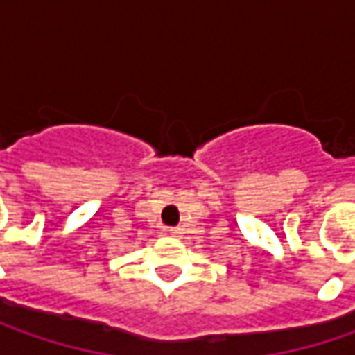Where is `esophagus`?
<instances>
[{"label":"esophagus","mask_w":355,"mask_h":355,"mask_svg":"<svg viewBox=\"0 0 355 355\" xmlns=\"http://www.w3.org/2000/svg\"><path fill=\"white\" fill-rule=\"evenodd\" d=\"M168 235H170V237L180 239L184 235V229H182V227H170V229H168Z\"/></svg>","instance_id":"1"}]
</instances>
